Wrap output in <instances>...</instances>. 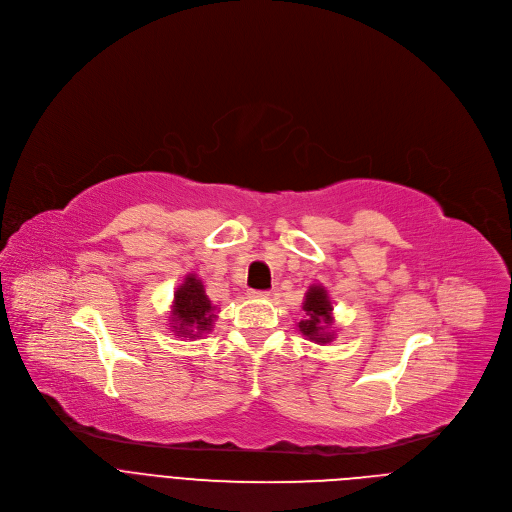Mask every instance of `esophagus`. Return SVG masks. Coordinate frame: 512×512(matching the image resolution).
I'll return each mask as SVG.
<instances>
[{"label":"esophagus","instance_id":"esophagus-1","mask_svg":"<svg viewBox=\"0 0 512 512\" xmlns=\"http://www.w3.org/2000/svg\"><path fill=\"white\" fill-rule=\"evenodd\" d=\"M249 296H251V298H267L269 292H265V290H251Z\"/></svg>","mask_w":512,"mask_h":512}]
</instances>
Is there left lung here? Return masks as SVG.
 I'll return each mask as SVG.
<instances>
[{"label":"left lung","mask_w":512,"mask_h":512,"mask_svg":"<svg viewBox=\"0 0 512 512\" xmlns=\"http://www.w3.org/2000/svg\"><path fill=\"white\" fill-rule=\"evenodd\" d=\"M304 312L306 318L298 322V329L302 335H306L314 343H331L333 335L327 333V327L331 324V300L327 296V290L320 286H312L304 300Z\"/></svg>","instance_id":"8db88e82"}]
</instances>
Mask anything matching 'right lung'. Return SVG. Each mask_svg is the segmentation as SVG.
I'll list each match as a JSON object with an SVG mask.
<instances>
[{
    "label": "right lung",
    "mask_w": 512,
    "mask_h": 512,
    "mask_svg": "<svg viewBox=\"0 0 512 512\" xmlns=\"http://www.w3.org/2000/svg\"><path fill=\"white\" fill-rule=\"evenodd\" d=\"M214 306L210 304L202 282L196 275H188L175 292L173 312L169 324L177 337H198L212 331Z\"/></svg>",
    "instance_id": "1"
}]
</instances>
